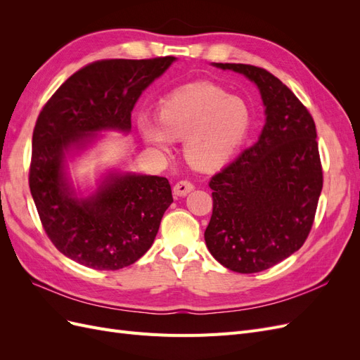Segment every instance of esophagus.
Segmentation results:
<instances>
[{"label": "esophagus", "mask_w": 360, "mask_h": 360, "mask_svg": "<svg viewBox=\"0 0 360 360\" xmlns=\"http://www.w3.org/2000/svg\"><path fill=\"white\" fill-rule=\"evenodd\" d=\"M193 183L189 180H180L176 183V186H174V195H177V197H184V195H188L189 192L193 191Z\"/></svg>", "instance_id": "1"}]
</instances>
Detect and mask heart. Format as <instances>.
I'll list each match as a JSON object with an SVG mask.
<instances>
[{
    "instance_id": "1",
    "label": "heart",
    "mask_w": 360,
    "mask_h": 360,
    "mask_svg": "<svg viewBox=\"0 0 360 360\" xmlns=\"http://www.w3.org/2000/svg\"><path fill=\"white\" fill-rule=\"evenodd\" d=\"M250 127L252 112L242 97L210 84L171 93L159 106L158 123L147 117L139 120L146 143L168 150L172 139H184V156L200 169H214L230 160Z\"/></svg>"
}]
</instances>
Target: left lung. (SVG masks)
Segmentation results:
<instances>
[{
    "mask_svg": "<svg viewBox=\"0 0 360 360\" xmlns=\"http://www.w3.org/2000/svg\"><path fill=\"white\" fill-rule=\"evenodd\" d=\"M254 81L266 106L257 143L210 179L213 212L204 238L237 274H257L296 252L312 228L323 189L314 118L275 75L250 64L214 63Z\"/></svg>",
    "mask_w": 360,
    "mask_h": 360,
    "instance_id": "obj_1",
    "label": "left lung"
}]
</instances>
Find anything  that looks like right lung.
Segmentation results:
<instances>
[{
	"instance_id": "add662e5",
	"label": "right lung",
	"mask_w": 360,
	"mask_h": 360,
	"mask_svg": "<svg viewBox=\"0 0 360 360\" xmlns=\"http://www.w3.org/2000/svg\"><path fill=\"white\" fill-rule=\"evenodd\" d=\"M176 57L99 60L86 64L41 108L32 132L30 191L40 222L63 255L96 270L134 264L153 245L172 202L158 176L111 177L89 200H76L64 179V151L102 129L130 130V112Z\"/></svg>"
}]
</instances>
